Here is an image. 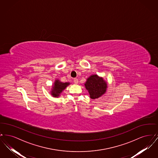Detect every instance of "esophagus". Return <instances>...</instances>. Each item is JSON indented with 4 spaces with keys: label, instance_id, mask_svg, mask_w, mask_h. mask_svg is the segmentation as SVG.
Listing matches in <instances>:
<instances>
[{
    "label": "esophagus",
    "instance_id": "34e87169",
    "mask_svg": "<svg viewBox=\"0 0 158 158\" xmlns=\"http://www.w3.org/2000/svg\"><path fill=\"white\" fill-rule=\"evenodd\" d=\"M73 82L76 83V84H77V83H78V79H77V78H74V79H73Z\"/></svg>",
    "mask_w": 158,
    "mask_h": 158
}]
</instances>
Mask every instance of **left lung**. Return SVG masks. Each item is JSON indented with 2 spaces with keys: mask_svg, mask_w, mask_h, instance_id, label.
<instances>
[{
  "mask_svg": "<svg viewBox=\"0 0 158 158\" xmlns=\"http://www.w3.org/2000/svg\"><path fill=\"white\" fill-rule=\"evenodd\" d=\"M85 85L92 99L98 98L102 96L106 92L107 88V84L104 79L96 75L90 76Z\"/></svg>",
  "mask_w": 158,
  "mask_h": 158,
  "instance_id": "8db88e82",
  "label": "left lung"
}]
</instances>
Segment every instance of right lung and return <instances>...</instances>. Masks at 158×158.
<instances>
[{"label": "right lung", "mask_w": 158, "mask_h": 158, "mask_svg": "<svg viewBox=\"0 0 158 158\" xmlns=\"http://www.w3.org/2000/svg\"><path fill=\"white\" fill-rule=\"evenodd\" d=\"M69 85V83L61 82L59 80L56 81V82H54V85L52 91V95L54 97H59L60 93L64 90Z\"/></svg>", "instance_id": "obj_1"}]
</instances>
